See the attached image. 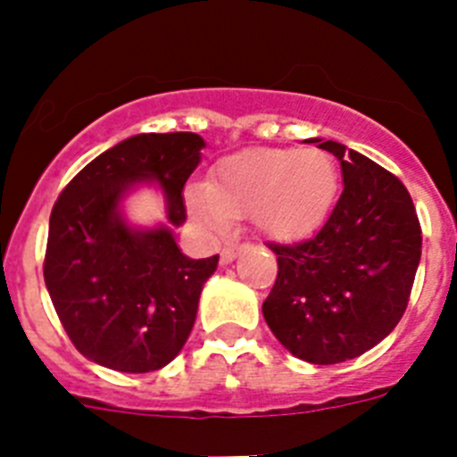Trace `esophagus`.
<instances>
[{"label": "esophagus", "instance_id": "34e87169", "mask_svg": "<svg viewBox=\"0 0 457 457\" xmlns=\"http://www.w3.org/2000/svg\"><path fill=\"white\" fill-rule=\"evenodd\" d=\"M237 253H240V247H237V245H228V247L221 249V253H220L221 265H228V263H231V261H236Z\"/></svg>", "mask_w": 457, "mask_h": 457}]
</instances>
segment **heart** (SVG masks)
I'll use <instances>...</instances> for the list:
<instances>
[{
    "instance_id": "heart-1",
    "label": "heart",
    "mask_w": 457,
    "mask_h": 457,
    "mask_svg": "<svg viewBox=\"0 0 457 457\" xmlns=\"http://www.w3.org/2000/svg\"><path fill=\"white\" fill-rule=\"evenodd\" d=\"M338 196V169L322 148H249L217 162L208 185L187 189V208L210 231L249 215L278 242L311 236Z\"/></svg>"
}]
</instances>
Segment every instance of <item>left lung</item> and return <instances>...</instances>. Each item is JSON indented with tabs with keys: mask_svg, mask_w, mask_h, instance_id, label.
<instances>
[{
	"mask_svg": "<svg viewBox=\"0 0 457 457\" xmlns=\"http://www.w3.org/2000/svg\"><path fill=\"white\" fill-rule=\"evenodd\" d=\"M343 192L320 231L277 253V281L263 302L274 337L309 364L364 354L398 325L421 261V226L405 185L338 141Z\"/></svg>",
	"mask_w": 457,
	"mask_h": 457,
	"instance_id": "1",
	"label": "left lung"
}]
</instances>
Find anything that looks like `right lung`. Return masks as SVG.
<instances>
[{
	"label": "right lung",
	"mask_w": 457,
	"mask_h": 457,
	"mask_svg": "<svg viewBox=\"0 0 457 457\" xmlns=\"http://www.w3.org/2000/svg\"><path fill=\"white\" fill-rule=\"evenodd\" d=\"M204 146L194 132L130 137L88 162L52 208L47 293L72 345L104 369H162L192 332L220 256L187 258L169 226L132 228L120 201L135 185L157 183L169 224L180 226L183 187Z\"/></svg>",
	"instance_id": "add662e5"
}]
</instances>
